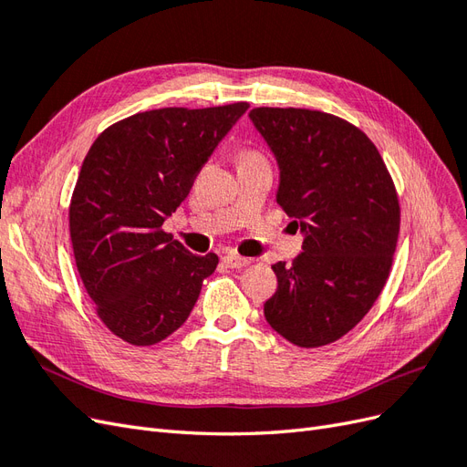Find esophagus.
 Returning <instances> with one entry per match:
<instances>
[{
  "mask_svg": "<svg viewBox=\"0 0 467 467\" xmlns=\"http://www.w3.org/2000/svg\"><path fill=\"white\" fill-rule=\"evenodd\" d=\"M253 259L249 257H242V255H235V253H228V255H223V263L228 265L230 268H244L247 265H251Z\"/></svg>",
  "mask_w": 467,
  "mask_h": 467,
  "instance_id": "esophagus-1",
  "label": "esophagus"
}]
</instances>
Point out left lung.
<instances>
[{
  "label": "left lung",
  "mask_w": 467,
  "mask_h": 467,
  "mask_svg": "<svg viewBox=\"0 0 467 467\" xmlns=\"http://www.w3.org/2000/svg\"><path fill=\"white\" fill-rule=\"evenodd\" d=\"M249 119L280 169L276 202L304 232L302 253L273 271L265 317L286 341L335 343L386 286L400 235V199L378 148L323 110L257 107Z\"/></svg>",
  "instance_id": "left-lung-1"
}]
</instances>
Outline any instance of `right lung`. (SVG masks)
Instances as JSON below:
<instances>
[{
    "label": "right lung",
    "mask_w": 467,
    "mask_h": 467,
    "mask_svg": "<svg viewBox=\"0 0 467 467\" xmlns=\"http://www.w3.org/2000/svg\"><path fill=\"white\" fill-rule=\"evenodd\" d=\"M249 103L165 107L110 124L83 160L69 202L74 257L105 327L134 347L187 321L216 253L192 255L163 230Z\"/></svg>",
    "instance_id": "right-lung-1"
}]
</instances>
